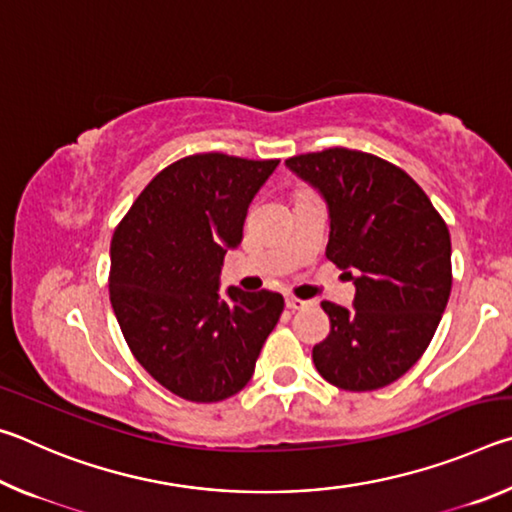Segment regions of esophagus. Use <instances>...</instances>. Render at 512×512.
Here are the masks:
<instances>
[{
    "label": "esophagus",
    "mask_w": 512,
    "mask_h": 512,
    "mask_svg": "<svg viewBox=\"0 0 512 512\" xmlns=\"http://www.w3.org/2000/svg\"><path fill=\"white\" fill-rule=\"evenodd\" d=\"M287 307L291 311H300V309H309L314 307V300H300L296 296H287Z\"/></svg>",
    "instance_id": "34e87169"
}]
</instances>
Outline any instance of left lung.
Listing matches in <instances>:
<instances>
[{
	"label": "left lung",
	"instance_id": "obj_1",
	"mask_svg": "<svg viewBox=\"0 0 512 512\" xmlns=\"http://www.w3.org/2000/svg\"><path fill=\"white\" fill-rule=\"evenodd\" d=\"M287 167L323 196L325 255L357 289L352 309L323 302L332 332L314 345V366L343 391L393 384L427 350L447 307V225L409 173L377 155L336 146Z\"/></svg>",
	"mask_w": 512,
	"mask_h": 512
}]
</instances>
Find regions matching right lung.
Masks as SVG:
<instances>
[{
	"instance_id": "add662e5",
	"label": "right lung",
	"mask_w": 512,
	"mask_h": 512,
	"mask_svg": "<svg viewBox=\"0 0 512 512\" xmlns=\"http://www.w3.org/2000/svg\"><path fill=\"white\" fill-rule=\"evenodd\" d=\"M280 160L189 155L162 169L110 244V302L144 370L189 402L244 388L284 309L273 291L230 287L221 266L244 237L248 205Z\"/></svg>"
}]
</instances>
